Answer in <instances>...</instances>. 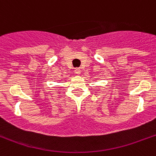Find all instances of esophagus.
Listing matches in <instances>:
<instances>
[{
	"instance_id": "esophagus-1",
	"label": "esophagus",
	"mask_w": 156,
	"mask_h": 156,
	"mask_svg": "<svg viewBox=\"0 0 156 156\" xmlns=\"http://www.w3.org/2000/svg\"><path fill=\"white\" fill-rule=\"evenodd\" d=\"M74 72H75V73H77V74H78V75H79V74H80V73H81L80 68L74 69Z\"/></svg>"
}]
</instances>
